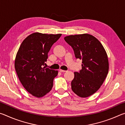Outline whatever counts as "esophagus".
I'll return each instance as SVG.
<instances>
[{
    "instance_id": "34e87169",
    "label": "esophagus",
    "mask_w": 125,
    "mask_h": 125,
    "mask_svg": "<svg viewBox=\"0 0 125 125\" xmlns=\"http://www.w3.org/2000/svg\"><path fill=\"white\" fill-rule=\"evenodd\" d=\"M60 72H66V71H64V70H63V69H60Z\"/></svg>"
}]
</instances>
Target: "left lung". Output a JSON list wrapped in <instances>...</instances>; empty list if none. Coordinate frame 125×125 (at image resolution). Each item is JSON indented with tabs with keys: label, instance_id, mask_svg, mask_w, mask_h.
I'll return each mask as SVG.
<instances>
[{
	"label": "left lung",
	"instance_id": "1",
	"mask_svg": "<svg viewBox=\"0 0 125 125\" xmlns=\"http://www.w3.org/2000/svg\"><path fill=\"white\" fill-rule=\"evenodd\" d=\"M64 40L73 48L76 58L82 60V69L74 72L72 89L81 98L92 95L100 88L108 73L106 52L100 42L88 33L68 36Z\"/></svg>",
	"mask_w": 125,
	"mask_h": 125
}]
</instances>
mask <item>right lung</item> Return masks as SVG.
Wrapping results in <instances>:
<instances>
[{
  "mask_svg": "<svg viewBox=\"0 0 125 125\" xmlns=\"http://www.w3.org/2000/svg\"><path fill=\"white\" fill-rule=\"evenodd\" d=\"M62 34L35 32L21 44L15 60V68L21 83L29 93L41 98L51 90L58 71L43 67L53 44Z\"/></svg>",
  "mask_w": 125,
  "mask_h": 125,
  "instance_id": "add662e5",
  "label": "right lung"
}]
</instances>
